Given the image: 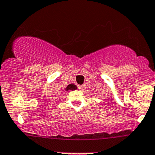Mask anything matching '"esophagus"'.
Here are the masks:
<instances>
[{"label": "esophagus", "instance_id": "34e87169", "mask_svg": "<svg viewBox=\"0 0 155 155\" xmlns=\"http://www.w3.org/2000/svg\"><path fill=\"white\" fill-rule=\"evenodd\" d=\"M78 89L81 90V91H84L85 89V85L84 84H82V85L78 86Z\"/></svg>", "mask_w": 155, "mask_h": 155}]
</instances>
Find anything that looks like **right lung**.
<instances>
[{"instance_id":"1","label":"right lung","mask_w":155,"mask_h":155,"mask_svg":"<svg viewBox=\"0 0 155 155\" xmlns=\"http://www.w3.org/2000/svg\"><path fill=\"white\" fill-rule=\"evenodd\" d=\"M77 89V86L74 85V84H70L68 87H66V91H68V90H71V91H74V90Z\"/></svg>"}]
</instances>
